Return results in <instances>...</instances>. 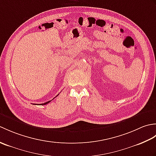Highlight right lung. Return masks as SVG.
I'll list each match as a JSON object with an SVG mask.
<instances>
[{
    "mask_svg": "<svg viewBox=\"0 0 156 156\" xmlns=\"http://www.w3.org/2000/svg\"><path fill=\"white\" fill-rule=\"evenodd\" d=\"M57 96H58V94L57 95ZM57 96H56V97H57ZM54 98H53V99H54ZM53 99H52V100H53ZM49 102H51V101H48V102H45V103H43V104H41V105H47L48 103H49ZM34 105H36V104H34ZM39 105H40V104H39Z\"/></svg>",
    "mask_w": 156,
    "mask_h": 156,
    "instance_id": "obj_1",
    "label": "right lung"
}]
</instances>
